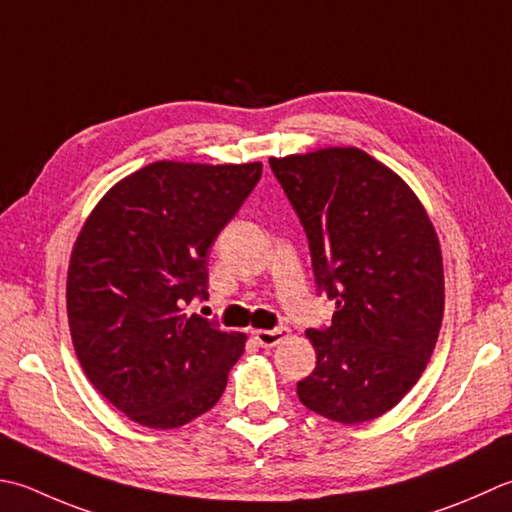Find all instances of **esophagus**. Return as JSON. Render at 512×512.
Returning <instances> with one entry per match:
<instances>
[{
  "label": "esophagus",
  "instance_id": "esophagus-1",
  "mask_svg": "<svg viewBox=\"0 0 512 512\" xmlns=\"http://www.w3.org/2000/svg\"><path fill=\"white\" fill-rule=\"evenodd\" d=\"M290 337L288 328H273V330H255V342L262 348H273L282 344L284 339Z\"/></svg>",
  "mask_w": 512,
  "mask_h": 512
}]
</instances>
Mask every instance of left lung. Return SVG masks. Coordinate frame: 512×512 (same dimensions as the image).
I'll return each instance as SVG.
<instances>
[{
	"mask_svg": "<svg viewBox=\"0 0 512 512\" xmlns=\"http://www.w3.org/2000/svg\"><path fill=\"white\" fill-rule=\"evenodd\" d=\"M306 230L333 324L310 328L313 373L299 402L339 424L397 406L422 377L444 319L442 248L424 204L395 170L355 146L270 157Z\"/></svg>",
	"mask_w": 512,
	"mask_h": 512,
	"instance_id": "8db88e82",
	"label": "left lung"
}]
</instances>
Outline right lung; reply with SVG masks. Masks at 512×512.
Returning <instances> with one entry per match:
<instances>
[{
	"instance_id": "add662e5",
	"label": "right lung",
	"mask_w": 512,
	"mask_h": 512,
	"mask_svg": "<svg viewBox=\"0 0 512 512\" xmlns=\"http://www.w3.org/2000/svg\"><path fill=\"white\" fill-rule=\"evenodd\" d=\"M262 164L153 162L108 190L70 253L66 310L88 382L155 430L193 422L222 397L246 335L186 315L208 297V248Z\"/></svg>"
}]
</instances>
